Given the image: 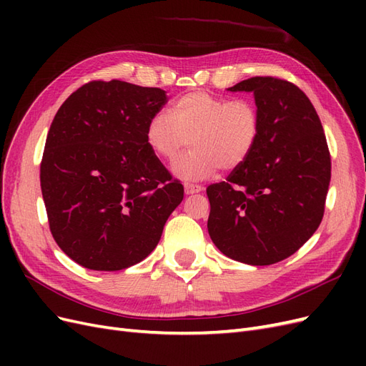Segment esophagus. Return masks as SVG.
Segmentation results:
<instances>
[{
    "label": "esophagus",
    "instance_id": "1",
    "mask_svg": "<svg viewBox=\"0 0 366 366\" xmlns=\"http://www.w3.org/2000/svg\"><path fill=\"white\" fill-rule=\"evenodd\" d=\"M203 189L202 186L198 184H192V183H184V194L186 195H191V194H198Z\"/></svg>",
    "mask_w": 366,
    "mask_h": 366
}]
</instances>
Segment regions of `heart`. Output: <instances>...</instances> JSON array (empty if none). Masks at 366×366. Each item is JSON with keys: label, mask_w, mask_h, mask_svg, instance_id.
Masks as SVG:
<instances>
[{"label": "heart", "mask_w": 366, "mask_h": 366, "mask_svg": "<svg viewBox=\"0 0 366 366\" xmlns=\"http://www.w3.org/2000/svg\"><path fill=\"white\" fill-rule=\"evenodd\" d=\"M261 116L250 99H229L209 92L186 93L169 105L168 114H154L147 124L149 149L174 160L191 142V151L172 164L184 179L198 180L217 169H237L257 147Z\"/></svg>", "instance_id": "1"}]
</instances>
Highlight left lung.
Returning a JSON list of instances; mask_svg holds the SVG:
<instances>
[{
	"label": "left lung",
	"instance_id": "left-lung-1",
	"mask_svg": "<svg viewBox=\"0 0 366 366\" xmlns=\"http://www.w3.org/2000/svg\"><path fill=\"white\" fill-rule=\"evenodd\" d=\"M227 90L253 93L261 131L250 157L206 189L207 230L226 257L270 265L302 247L322 221L327 139L313 104L292 82L257 76Z\"/></svg>",
	"mask_w": 366,
	"mask_h": 366
}]
</instances>
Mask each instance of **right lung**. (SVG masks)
I'll list each match as a JSON object with an SVG mask.
<instances>
[{
  "mask_svg": "<svg viewBox=\"0 0 366 366\" xmlns=\"http://www.w3.org/2000/svg\"><path fill=\"white\" fill-rule=\"evenodd\" d=\"M168 102L160 88L124 81L82 85L54 116L41 191L54 241L85 269L116 272L145 259L183 200L145 139Z\"/></svg>",
  "mask_w": 366,
  "mask_h": 366,
  "instance_id": "add662e5",
  "label": "right lung"
}]
</instances>
